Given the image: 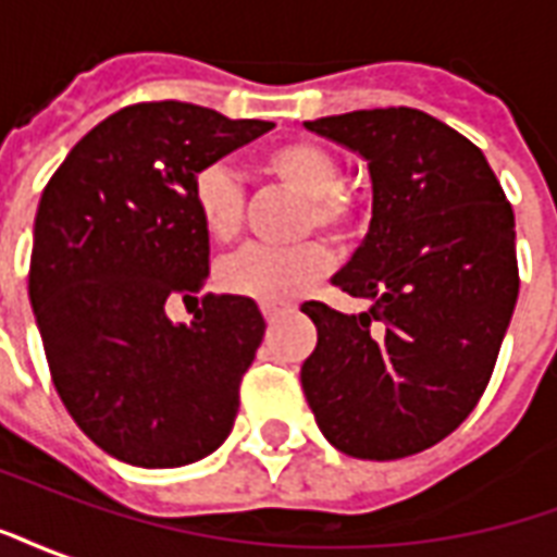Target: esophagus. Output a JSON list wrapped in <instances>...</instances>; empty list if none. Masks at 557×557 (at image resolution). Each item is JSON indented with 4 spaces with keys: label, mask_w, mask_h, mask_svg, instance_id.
<instances>
[{
    "label": "esophagus",
    "mask_w": 557,
    "mask_h": 557,
    "mask_svg": "<svg viewBox=\"0 0 557 557\" xmlns=\"http://www.w3.org/2000/svg\"><path fill=\"white\" fill-rule=\"evenodd\" d=\"M289 307L286 304H262V315H265L268 322H274V319H280V315L286 313Z\"/></svg>",
    "instance_id": "obj_1"
}]
</instances>
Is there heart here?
<instances>
[{"instance_id": "heart-1", "label": "heart", "mask_w": 557, "mask_h": 557, "mask_svg": "<svg viewBox=\"0 0 557 557\" xmlns=\"http://www.w3.org/2000/svg\"><path fill=\"white\" fill-rule=\"evenodd\" d=\"M256 170L292 194L304 196L301 230H319L346 242L363 223V199L339 184V160L313 139H283L256 158ZM196 218L211 242L230 244L242 235L244 194L223 163L194 175ZM331 268V250L319 238L292 247H244L218 268V283L232 295L283 304L301 295Z\"/></svg>"}]
</instances>
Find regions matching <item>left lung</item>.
<instances>
[{"label":"left lung","mask_w":557,"mask_h":557,"mask_svg":"<svg viewBox=\"0 0 557 557\" xmlns=\"http://www.w3.org/2000/svg\"><path fill=\"white\" fill-rule=\"evenodd\" d=\"M370 160L373 220L334 286L361 315L304 301L319 331L301 385L358 459L426 450L474 411L519 295L513 208L471 139L411 107L307 122Z\"/></svg>","instance_id":"left-lung-1"}]
</instances>
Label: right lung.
I'll list each match as a JSON object with an SVG mask.
<instances>
[{"instance_id":"1","label":"right lung","mask_w":557,"mask_h":557,"mask_svg":"<svg viewBox=\"0 0 557 557\" xmlns=\"http://www.w3.org/2000/svg\"><path fill=\"white\" fill-rule=\"evenodd\" d=\"M274 122L226 119L184 101L131 103L67 151L41 194L29 301L67 414L101 450L143 468L214 454L265 334L250 298L194 301L208 235L194 175Z\"/></svg>"}]
</instances>
